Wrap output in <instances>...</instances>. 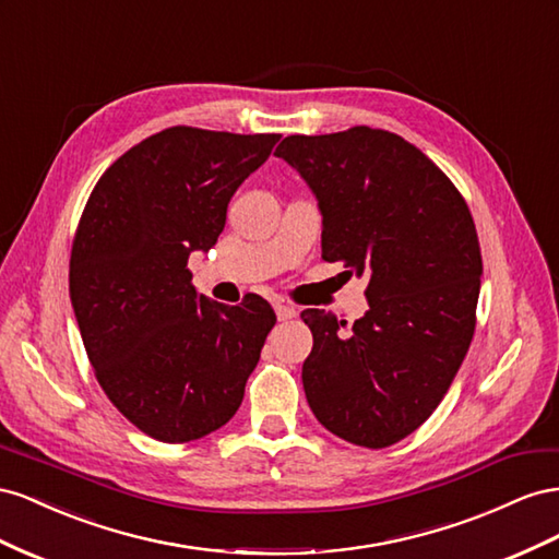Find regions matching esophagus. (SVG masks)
<instances>
[{
	"mask_svg": "<svg viewBox=\"0 0 559 559\" xmlns=\"http://www.w3.org/2000/svg\"><path fill=\"white\" fill-rule=\"evenodd\" d=\"M274 309H276V318H278V321H290V318L297 316V309L290 307V305H283V301H278V305H276Z\"/></svg>",
	"mask_w": 559,
	"mask_h": 559,
	"instance_id": "1",
	"label": "esophagus"
}]
</instances>
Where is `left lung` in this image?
<instances>
[{
	"label": "left lung",
	"instance_id": "left-lung-1",
	"mask_svg": "<svg viewBox=\"0 0 559 559\" xmlns=\"http://www.w3.org/2000/svg\"><path fill=\"white\" fill-rule=\"evenodd\" d=\"M274 154L313 191L323 260L368 276L370 309L348 334L334 313L301 311L309 407L346 442L389 448L433 414L471 346L483 276L471 211L424 152L370 126L290 135Z\"/></svg>",
	"mask_w": 559,
	"mask_h": 559
}]
</instances>
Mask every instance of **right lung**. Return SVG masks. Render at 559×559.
Masks as SVG:
<instances>
[{"label": "right lung", "instance_id": "obj_1", "mask_svg": "<svg viewBox=\"0 0 559 559\" xmlns=\"http://www.w3.org/2000/svg\"><path fill=\"white\" fill-rule=\"evenodd\" d=\"M278 140L173 126L119 156L79 219V332L109 401L154 440L189 442L225 426L276 323L258 295L225 307L197 293L187 260L215 246L234 191Z\"/></svg>", "mask_w": 559, "mask_h": 559}]
</instances>
